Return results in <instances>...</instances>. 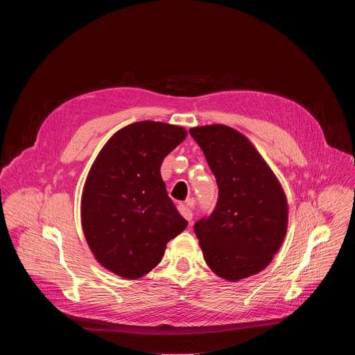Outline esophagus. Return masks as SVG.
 Listing matches in <instances>:
<instances>
[{"label":"esophagus","instance_id":"obj_1","mask_svg":"<svg viewBox=\"0 0 355 355\" xmlns=\"http://www.w3.org/2000/svg\"><path fill=\"white\" fill-rule=\"evenodd\" d=\"M193 204V200L192 199H189V200H187V202H181V204H178V211H180V214L185 218V220H188L189 223H191V220H192V211H191V205Z\"/></svg>","mask_w":355,"mask_h":355}]
</instances>
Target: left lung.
<instances>
[{
	"label": "left lung",
	"mask_w": 355,
	"mask_h": 355,
	"mask_svg": "<svg viewBox=\"0 0 355 355\" xmlns=\"http://www.w3.org/2000/svg\"><path fill=\"white\" fill-rule=\"evenodd\" d=\"M219 188L209 216L193 232L209 268L227 281L263 271L279 250L288 204L275 174L240 132L225 125L189 129Z\"/></svg>",
	"instance_id": "1"
}]
</instances>
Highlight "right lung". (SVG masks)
<instances>
[{
	"instance_id": "add662e5",
	"label": "right lung",
	"mask_w": 355,
	"mask_h": 355,
	"mask_svg": "<svg viewBox=\"0 0 355 355\" xmlns=\"http://www.w3.org/2000/svg\"><path fill=\"white\" fill-rule=\"evenodd\" d=\"M187 130L143 121L116 132L99 151L81 198V223L98 263L122 278H140L163 259L187 220L162 180L164 157Z\"/></svg>"
}]
</instances>
